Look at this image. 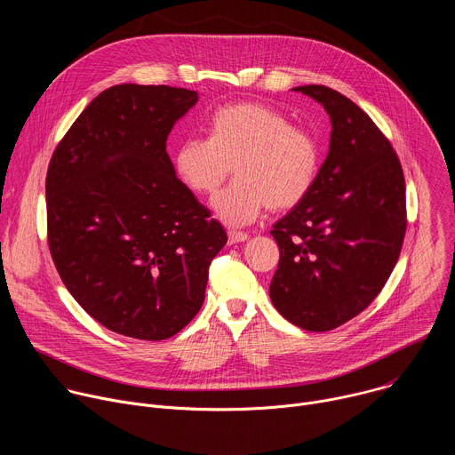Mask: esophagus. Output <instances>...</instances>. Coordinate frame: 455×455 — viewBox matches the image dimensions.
I'll use <instances>...</instances> for the list:
<instances>
[{
	"label": "esophagus",
	"instance_id": "esophagus-1",
	"mask_svg": "<svg viewBox=\"0 0 455 455\" xmlns=\"http://www.w3.org/2000/svg\"><path fill=\"white\" fill-rule=\"evenodd\" d=\"M248 239L246 232H237V230H228V244H235V243H243Z\"/></svg>",
	"mask_w": 455,
	"mask_h": 455
}]
</instances>
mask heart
<instances>
[{
	"instance_id": "obj_1",
	"label": "heart",
	"mask_w": 455,
	"mask_h": 455,
	"mask_svg": "<svg viewBox=\"0 0 455 455\" xmlns=\"http://www.w3.org/2000/svg\"><path fill=\"white\" fill-rule=\"evenodd\" d=\"M207 139L183 140L172 156L178 178L196 194H212L235 171V180L216 194L211 207L227 225L255 221L268 207L288 211L311 192L320 151L306 129L265 104L241 102L216 109Z\"/></svg>"
}]
</instances>
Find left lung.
<instances>
[{"instance_id":"8db88e82","label":"left lung","mask_w":455,"mask_h":455,"mask_svg":"<svg viewBox=\"0 0 455 455\" xmlns=\"http://www.w3.org/2000/svg\"><path fill=\"white\" fill-rule=\"evenodd\" d=\"M331 120L330 151L311 192L274 225L275 309L306 331L362 313L393 274L407 228L402 164L376 124L328 86H297Z\"/></svg>"}]
</instances>
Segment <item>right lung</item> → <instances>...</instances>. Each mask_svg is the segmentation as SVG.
I'll return each instance as SVG.
<instances>
[{"label": "right lung", "mask_w": 455, "mask_h": 455, "mask_svg": "<svg viewBox=\"0 0 455 455\" xmlns=\"http://www.w3.org/2000/svg\"><path fill=\"white\" fill-rule=\"evenodd\" d=\"M198 93L116 84L72 124L48 165L55 268L104 328L165 340L196 316L223 227L176 178L165 151Z\"/></svg>", "instance_id": "add662e5"}]
</instances>
